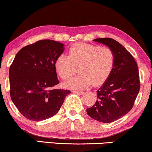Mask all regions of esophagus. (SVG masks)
Masks as SVG:
<instances>
[{
	"label": "esophagus",
	"instance_id": "34e87169",
	"mask_svg": "<svg viewBox=\"0 0 152 152\" xmlns=\"http://www.w3.org/2000/svg\"><path fill=\"white\" fill-rule=\"evenodd\" d=\"M72 92L73 93H75V94H83L85 92L84 91H76V90H73L72 91Z\"/></svg>",
	"mask_w": 152,
	"mask_h": 152
}]
</instances>
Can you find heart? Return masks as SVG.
<instances>
[{"mask_svg": "<svg viewBox=\"0 0 152 152\" xmlns=\"http://www.w3.org/2000/svg\"><path fill=\"white\" fill-rule=\"evenodd\" d=\"M115 55L107 47L78 42L68 50V56H58L54 61L56 72L63 80H68L76 72L80 74L66 83L74 89H83L92 84L100 85L107 80L114 66Z\"/></svg>", "mask_w": 152, "mask_h": 152, "instance_id": "1", "label": "heart"}]
</instances>
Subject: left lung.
I'll return each mask as SVG.
<instances>
[{
  "mask_svg": "<svg viewBox=\"0 0 152 152\" xmlns=\"http://www.w3.org/2000/svg\"><path fill=\"white\" fill-rule=\"evenodd\" d=\"M94 41L105 45L115 55L114 66L110 75L97 91V100L87 113L101 123H112L127 114L133 107L140 90L137 63L121 43L110 38Z\"/></svg>",
  "mask_w": 152,
  "mask_h": 152,
  "instance_id": "1",
  "label": "left lung"
}]
</instances>
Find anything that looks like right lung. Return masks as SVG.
<instances>
[{
    "instance_id": "1",
    "label": "right lung",
    "mask_w": 152,
    "mask_h": 152,
    "mask_svg": "<svg viewBox=\"0 0 152 152\" xmlns=\"http://www.w3.org/2000/svg\"><path fill=\"white\" fill-rule=\"evenodd\" d=\"M64 45L40 40L17 53L10 65V96L19 112L34 121L50 118L58 112L68 89H54L59 83L54 61Z\"/></svg>"
}]
</instances>
